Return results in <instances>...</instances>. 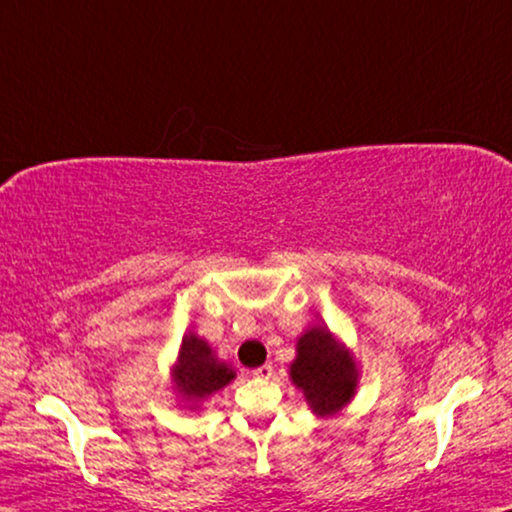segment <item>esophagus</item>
I'll list each match as a JSON object with an SVG mask.
<instances>
[{"label": "esophagus", "mask_w": 512, "mask_h": 512, "mask_svg": "<svg viewBox=\"0 0 512 512\" xmlns=\"http://www.w3.org/2000/svg\"><path fill=\"white\" fill-rule=\"evenodd\" d=\"M255 377H259V379H269L271 375H273V365L271 363H264L262 368H257L255 372H253Z\"/></svg>", "instance_id": "34e87169"}]
</instances>
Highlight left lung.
Instances as JSON below:
<instances>
[{
    "label": "left lung",
    "mask_w": 512,
    "mask_h": 512,
    "mask_svg": "<svg viewBox=\"0 0 512 512\" xmlns=\"http://www.w3.org/2000/svg\"><path fill=\"white\" fill-rule=\"evenodd\" d=\"M299 356L292 363V381L319 416H331L352 400L356 368L345 347L333 340L324 326L305 331L299 338Z\"/></svg>",
    "instance_id": "8db88e82"
}]
</instances>
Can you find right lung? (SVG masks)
Returning <instances> with one entry per match:
<instances>
[{
	"instance_id": "1",
	"label": "right lung",
	"mask_w": 512,
	"mask_h": 512,
	"mask_svg": "<svg viewBox=\"0 0 512 512\" xmlns=\"http://www.w3.org/2000/svg\"><path fill=\"white\" fill-rule=\"evenodd\" d=\"M234 372L225 363H218L211 354L207 342L197 335H186L181 342L179 363L174 368V381H177L179 393L186 398H207V395L220 391L230 384Z\"/></svg>"
}]
</instances>
